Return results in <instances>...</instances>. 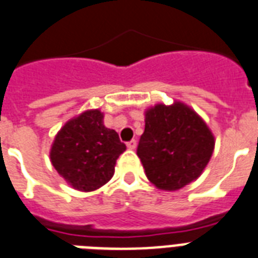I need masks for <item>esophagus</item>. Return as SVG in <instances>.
<instances>
[{"label": "esophagus", "instance_id": "34e87169", "mask_svg": "<svg viewBox=\"0 0 258 258\" xmlns=\"http://www.w3.org/2000/svg\"><path fill=\"white\" fill-rule=\"evenodd\" d=\"M127 147H128L130 150H135V149H137V141H135V139H133V141L127 142Z\"/></svg>", "mask_w": 258, "mask_h": 258}]
</instances>
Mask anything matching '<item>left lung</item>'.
<instances>
[{
	"mask_svg": "<svg viewBox=\"0 0 258 258\" xmlns=\"http://www.w3.org/2000/svg\"><path fill=\"white\" fill-rule=\"evenodd\" d=\"M213 150L212 131L187 105L158 104L146 112L137 154L158 188L174 191L197 179Z\"/></svg>",
	"mask_w": 258,
	"mask_h": 258,
	"instance_id": "8db88e82",
	"label": "left lung"
}]
</instances>
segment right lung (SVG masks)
<instances>
[{
  "mask_svg": "<svg viewBox=\"0 0 258 258\" xmlns=\"http://www.w3.org/2000/svg\"><path fill=\"white\" fill-rule=\"evenodd\" d=\"M125 145L115 130L103 124V113L92 109L70 120L54 138L50 161L57 172L80 191H93L113 175Z\"/></svg>",
  "mask_w": 258,
  "mask_h": 258,
  "instance_id": "obj_1",
  "label": "right lung"
}]
</instances>
